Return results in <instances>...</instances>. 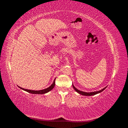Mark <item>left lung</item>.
<instances>
[{"instance_id":"1","label":"left lung","mask_w":128,"mask_h":128,"mask_svg":"<svg viewBox=\"0 0 128 128\" xmlns=\"http://www.w3.org/2000/svg\"><path fill=\"white\" fill-rule=\"evenodd\" d=\"M72 87H73L74 88V90H75L77 93H78L79 94H81V95H83V96H94V95H95V94H99V93H100V92H102V91H103L104 90V89H105V88H107V86H106L105 88H104L102 89V90H100V91H94V92H84V91H80V90H78V89L76 88L74 86L73 84H72Z\"/></svg>"}]
</instances>
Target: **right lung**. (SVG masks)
<instances>
[{
	"instance_id": "1",
	"label": "right lung",
	"mask_w": 128,
	"mask_h": 128,
	"mask_svg": "<svg viewBox=\"0 0 128 128\" xmlns=\"http://www.w3.org/2000/svg\"><path fill=\"white\" fill-rule=\"evenodd\" d=\"M56 78L54 80L53 83L51 85V86H50L48 88L43 89V90H28V89H26V88H21L19 86H18V87L22 89V90H24L25 91L28 92L29 93H30V94H46V93L48 92L49 91H51L52 89L54 88L55 86V81H56Z\"/></svg>"
}]
</instances>
